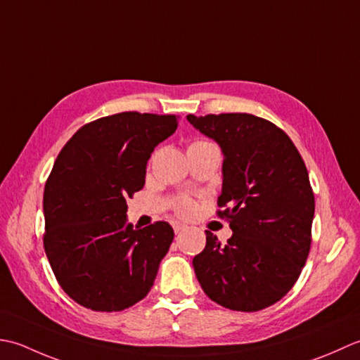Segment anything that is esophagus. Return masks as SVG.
<instances>
[{
	"label": "esophagus",
	"mask_w": 360,
	"mask_h": 360,
	"mask_svg": "<svg viewBox=\"0 0 360 360\" xmlns=\"http://www.w3.org/2000/svg\"><path fill=\"white\" fill-rule=\"evenodd\" d=\"M172 226H174V231H175V233H181V231L186 230V225H183V224H180V222H174Z\"/></svg>",
	"instance_id": "34e87169"
}]
</instances>
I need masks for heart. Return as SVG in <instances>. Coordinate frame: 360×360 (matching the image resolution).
I'll return each instance as SVG.
<instances>
[{"instance_id": "1", "label": "heart", "mask_w": 360, "mask_h": 360, "mask_svg": "<svg viewBox=\"0 0 360 360\" xmlns=\"http://www.w3.org/2000/svg\"><path fill=\"white\" fill-rule=\"evenodd\" d=\"M197 143H202V141H197ZM179 211L181 212L183 216H189L191 212L194 211V203L191 202V200H185V202H181V203H180V207H179Z\"/></svg>"}]
</instances>
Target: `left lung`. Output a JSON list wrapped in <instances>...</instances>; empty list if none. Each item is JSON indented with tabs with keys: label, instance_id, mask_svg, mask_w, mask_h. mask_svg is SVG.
<instances>
[{
	"label": "left lung",
	"instance_id": "1",
	"mask_svg": "<svg viewBox=\"0 0 360 360\" xmlns=\"http://www.w3.org/2000/svg\"><path fill=\"white\" fill-rule=\"evenodd\" d=\"M186 120L224 153L217 211L233 231L225 245L211 231L193 267L203 292L233 311L272 306L298 280L311 248L314 193L290 138L248 113Z\"/></svg>",
	"mask_w": 360,
	"mask_h": 360
}]
</instances>
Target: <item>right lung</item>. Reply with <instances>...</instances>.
Returning <instances> with one entry per match:
<instances>
[{"label":"right lung","mask_w":360,"mask_h":360,"mask_svg":"<svg viewBox=\"0 0 360 360\" xmlns=\"http://www.w3.org/2000/svg\"><path fill=\"white\" fill-rule=\"evenodd\" d=\"M177 126L174 115L116 113L80 127L58 153L43 193V244L60 288L86 309H127L155 281L174 230L134 229L126 199L143 189L150 153Z\"/></svg>","instance_id":"obj_1"}]
</instances>
